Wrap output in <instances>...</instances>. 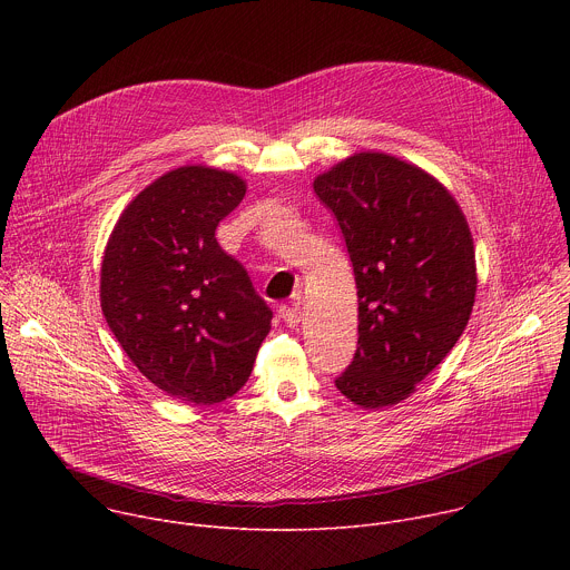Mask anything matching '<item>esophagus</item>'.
Returning a JSON list of instances; mask_svg holds the SVG:
<instances>
[{"mask_svg":"<svg viewBox=\"0 0 570 570\" xmlns=\"http://www.w3.org/2000/svg\"><path fill=\"white\" fill-rule=\"evenodd\" d=\"M279 317L288 324V327H297L302 320V311L295 304H284V306H279Z\"/></svg>","mask_w":570,"mask_h":570,"instance_id":"esophagus-1","label":"esophagus"}]
</instances>
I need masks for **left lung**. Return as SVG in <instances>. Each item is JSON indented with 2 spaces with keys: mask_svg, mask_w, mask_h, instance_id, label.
I'll use <instances>...</instances> for the list:
<instances>
[{
  "mask_svg": "<svg viewBox=\"0 0 570 570\" xmlns=\"http://www.w3.org/2000/svg\"><path fill=\"white\" fill-rule=\"evenodd\" d=\"M345 238L358 288V347L336 387L363 409L399 403L462 336L475 297L473 238L422 169L358 153L313 183Z\"/></svg>",
  "mask_w": 570,
  "mask_h": 570,
  "instance_id": "1",
  "label": "left lung"
}]
</instances>
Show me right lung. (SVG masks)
<instances>
[{"label": "right lung", "instance_id": "obj_1", "mask_svg": "<svg viewBox=\"0 0 570 570\" xmlns=\"http://www.w3.org/2000/svg\"><path fill=\"white\" fill-rule=\"evenodd\" d=\"M246 183L180 167L148 185L115 225L101 308L137 370L187 403H218L248 381L273 311L216 240Z\"/></svg>", "mask_w": 570, "mask_h": 570}]
</instances>
